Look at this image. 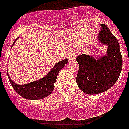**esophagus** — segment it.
Masks as SVG:
<instances>
[{
  "label": "esophagus",
  "mask_w": 129,
  "mask_h": 129,
  "mask_svg": "<svg viewBox=\"0 0 129 129\" xmlns=\"http://www.w3.org/2000/svg\"><path fill=\"white\" fill-rule=\"evenodd\" d=\"M68 58H69L70 61L74 60L75 58H76V53L75 52H72V53H70V54L68 55Z\"/></svg>",
  "instance_id": "obj_1"
}]
</instances>
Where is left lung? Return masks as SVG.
<instances>
[{
    "instance_id": "left-lung-1",
    "label": "left lung",
    "mask_w": 129,
    "mask_h": 129,
    "mask_svg": "<svg viewBox=\"0 0 129 129\" xmlns=\"http://www.w3.org/2000/svg\"><path fill=\"white\" fill-rule=\"evenodd\" d=\"M100 26L98 40L101 46L107 47L106 54L101 57L82 54L76 59L79 64L77 86L90 95L109 90L117 81L122 70L123 59L118 39L106 25Z\"/></svg>"
}]
</instances>
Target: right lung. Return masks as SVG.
Segmentation results:
<instances>
[{"mask_svg": "<svg viewBox=\"0 0 129 129\" xmlns=\"http://www.w3.org/2000/svg\"><path fill=\"white\" fill-rule=\"evenodd\" d=\"M17 39L13 43V47ZM68 59H64L55 64L54 67L47 74L41 79L25 85H19L14 83L10 77L8 72L9 80L13 89L20 96L28 100H36L43 99L48 96L54 88V83L56 82L57 77L59 71L68 63Z\"/></svg>", "mask_w": 129, "mask_h": 129, "instance_id": "1", "label": "right lung"}]
</instances>
